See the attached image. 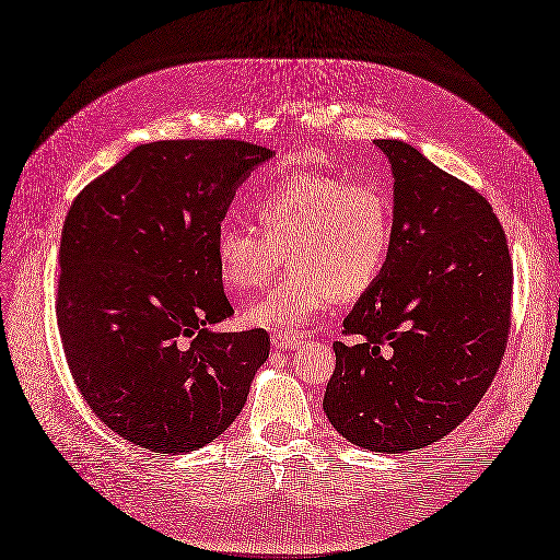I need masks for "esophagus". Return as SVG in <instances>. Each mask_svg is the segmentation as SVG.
I'll return each instance as SVG.
<instances>
[{"mask_svg":"<svg viewBox=\"0 0 560 560\" xmlns=\"http://www.w3.org/2000/svg\"><path fill=\"white\" fill-rule=\"evenodd\" d=\"M304 343V337L302 335H295V332H283V329H277V332H272V346L283 350H295Z\"/></svg>","mask_w":560,"mask_h":560,"instance_id":"obj_1","label":"esophagus"}]
</instances>
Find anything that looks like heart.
Instances as JSON below:
<instances>
[{
  "mask_svg": "<svg viewBox=\"0 0 560 560\" xmlns=\"http://www.w3.org/2000/svg\"><path fill=\"white\" fill-rule=\"evenodd\" d=\"M260 231L235 221L217 228L214 258L231 291H254L272 279L285 254L291 269L244 320L288 329L335 300H358L374 288L397 233L395 198L381 184L332 173H291L265 184L252 200Z\"/></svg>",
  "mask_w": 560,
  "mask_h": 560,
  "instance_id": "b5f03b06",
  "label": "heart"
}]
</instances>
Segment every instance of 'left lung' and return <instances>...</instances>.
I'll return each mask as SVG.
<instances>
[{
    "label": "left lung",
    "instance_id": "1",
    "mask_svg": "<svg viewBox=\"0 0 560 560\" xmlns=\"http://www.w3.org/2000/svg\"><path fill=\"white\" fill-rule=\"evenodd\" d=\"M395 173L397 233L381 281L335 341L323 408L343 439L399 454L441 441L480 404L505 355L512 258L470 184L416 148L376 140Z\"/></svg>",
    "mask_w": 560,
    "mask_h": 560
}]
</instances>
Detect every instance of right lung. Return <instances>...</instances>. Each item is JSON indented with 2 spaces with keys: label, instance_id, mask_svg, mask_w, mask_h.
Returning <instances> with one entry per match:
<instances>
[{
  "label": "right lung",
  "instance_id": "right-lung-1",
  "mask_svg": "<svg viewBox=\"0 0 560 560\" xmlns=\"http://www.w3.org/2000/svg\"><path fill=\"white\" fill-rule=\"evenodd\" d=\"M272 150L244 140L138 144L82 189L61 228L57 325L94 416L159 454L212 443L269 355L235 312L214 237L235 189Z\"/></svg>",
  "mask_w": 560,
  "mask_h": 560
}]
</instances>
